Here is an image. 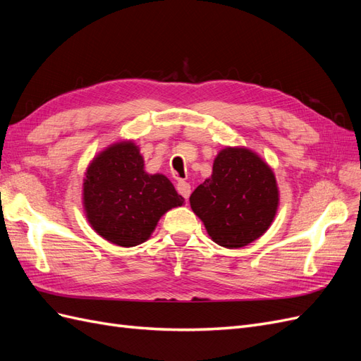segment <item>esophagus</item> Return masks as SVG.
I'll return each mask as SVG.
<instances>
[{
    "instance_id": "1",
    "label": "esophagus",
    "mask_w": 361,
    "mask_h": 361,
    "mask_svg": "<svg viewBox=\"0 0 361 361\" xmlns=\"http://www.w3.org/2000/svg\"><path fill=\"white\" fill-rule=\"evenodd\" d=\"M176 190L183 199H188L190 194H191V185L188 182H185V180H179L178 185H176Z\"/></svg>"
}]
</instances>
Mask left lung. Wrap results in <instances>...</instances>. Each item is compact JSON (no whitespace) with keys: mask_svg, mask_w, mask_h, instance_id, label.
<instances>
[{"mask_svg":"<svg viewBox=\"0 0 361 361\" xmlns=\"http://www.w3.org/2000/svg\"><path fill=\"white\" fill-rule=\"evenodd\" d=\"M190 204L215 244L245 247L268 231L277 214L274 171L253 150L226 147L214 159L211 178L191 194Z\"/></svg>","mask_w":361,"mask_h":361,"instance_id":"1","label":"left lung"}]
</instances>
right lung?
I'll return each mask as SVG.
<instances>
[{
    "label": "right lung",
    "instance_id": "add662e5",
    "mask_svg": "<svg viewBox=\"0 0 361 361\" xmlns=\"http://www.w3.org/2000/svg\"><path fill=\"white\" fill-rule=\"evenodd\" d=\"M82 204L97 235L120 247H135L147 241L164 214L183 204V197L164 174L145 171L134 141H120L87 167Z\"/></svg>",
    "mask_w": 361,
    "mask_h": 361
}]
</instances>
